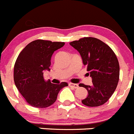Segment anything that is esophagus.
Wrapping results in <instances>:
<instances>
[{
	"mask_svg": "<svg viewBox=\"0 0 134 134\" xmlns=\"http://www.w3.org/2000/svg\"><path fill=\"white\" fill-rule=\"evenodd\" d=\"M69 85L70 87H73V88H77L79 87L78 85L75 84V83H72V82H70L69 84Z\"/></svg>",
	"mask_w": 134,
	"mask_h": 134,
	"instance_id": "1",
	"label": "esophagus"
}]
</instances>
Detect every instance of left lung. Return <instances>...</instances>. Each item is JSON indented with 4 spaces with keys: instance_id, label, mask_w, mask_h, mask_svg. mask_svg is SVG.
I'll return each mask as SVG.
<instances>
[{
    "instance_id": "left-lung-1",
    "label": "left lung",
    "mask_w": 134,
    "mask_h": 134,
    "mask_svg": "<svg viewBox=\"0 0 134 134\" xmlns=\"http://www.w3.org/2000/svg\"><path fill=\"white\" fill-rule=\"evenodd\" d=\"M70 45L79 52L92 79V85H79L88 92L82 103L89 107L104 104L112 95L119 81L120 65L116 54L108 45L95 37H82L70 42Z\"/></svg>"
}]
</instances>
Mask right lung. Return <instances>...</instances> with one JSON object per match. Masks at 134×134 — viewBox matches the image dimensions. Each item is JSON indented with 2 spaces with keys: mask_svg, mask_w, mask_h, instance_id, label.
<instances>
[{
  "mask_svg": "<svg viewBox=\"0 0 134 134\" xmlns=\"http://www.w3.org/2000/svg\"><path fill=\"white\" fill-rule=\"evenodd\" d=\"M64 42L36 40L27 45L18 55L14 67V81L25 100L36 108H46L56 101L57 94L68 83L53 84L43 77L44 70H50L53 52Z\"/></svg>",
  "mask_w": 134,
  "mask_h": 134,
  "instance_id": "add662e5",
  "label": "right lung"
}]
</instances>
